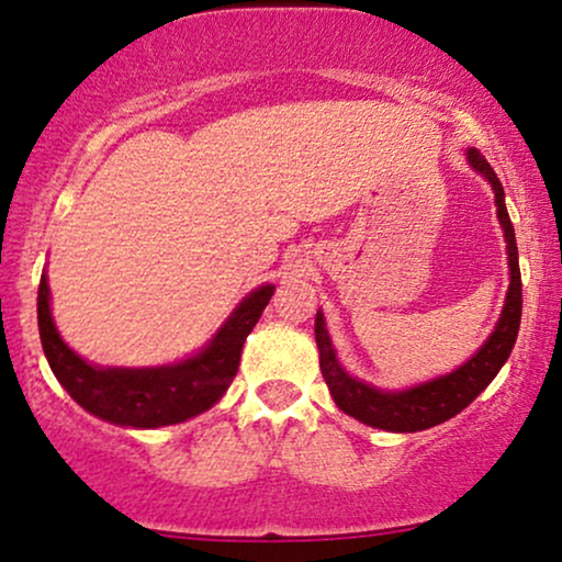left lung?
<instances>
[{
	"label": "left lung",
	"instance_id": "8db88e82",
	"mask_svg": "<svg viewBox=\"0 0 562 562\" xmlns=\"http://www.w3.org/2000/svg\"><path fill=\"white\" fill-rule=\"evenodd\" d=\"M470 169L479 171L494 190L496 218H499L502 232H505L507 243V267H509V285L505 295V306H502L499 319H496L492 335L483 340V346L468 362H462L457 370L438 375L425 383L409 385V389L383 391L378 385L364 383V380L348 375L346 367L340 364L338 353L327 333L325 314L317 312L314 319V338L319 348V370L325 378L327 389L333 393V402L338 409H344L353 420L370 425V428L391 430V434H417V430L434 428L460 415L465 406L473 402L479 393L486 389L502 370V364L509 359L515 338H518L520 312H524V293H520V267H518V245H515V229L509 222L505 190L496 179L492 166L481 156L475 147L465 150Z\"/></svg>",
	"mask_w": 562,
	"mask_h": 562
}]
</instances>
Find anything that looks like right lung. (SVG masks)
<instances>
[{
    "label": "right lung",
    "instance_id": "1",
    "mask_svg": "<svg viewBox=\"0 0 562 562\" xmlns=\"http://www.w3.org/2000/svg\"><path fill=\"white\" fill-rule=\"evenodd\" d=\"M274 285L250 290L198 353L160 367H100L87 362L57 333L49 282H38V335L57 383L76 404L121 428L153 430L203 415L229 389L240 367L243 344L272 299Z\"/></svg>",
    "mask_w": 562,
    "mask_h": 562
}]
</instances>
